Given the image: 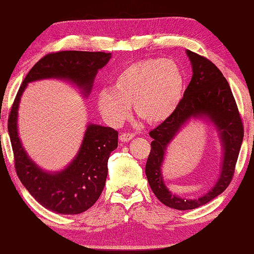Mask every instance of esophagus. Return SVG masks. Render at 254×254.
<instances>
[{"label": "esophagus", "instance_id": "obj_1", "mask_svg": "<svg viewBox=\"0 0 254 254\" xmlns=\"http://www.w3.org/2000/svg\"><path fill=\"white\" fill-rule=\"evenodd\" d=\"M119 137L121 142H128V141L134 137V134H132V133H121Z\"/></svg>", "mask_w": 254, "mask_h": 254}]
</instances>
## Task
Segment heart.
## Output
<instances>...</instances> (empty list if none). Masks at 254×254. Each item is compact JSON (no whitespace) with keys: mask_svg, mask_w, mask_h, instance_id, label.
<instances>
[{"mask_svg":"<svg viewBox=\"0 0 254 254\" xmlns=\"http://www.w3.org/2000/svg\"><path fill=\"white\" fill-rule=\"evenodd\" d=\"M185 75L170 59L147 58L130 64L114 78L113 87L101 88L96 104L111 127H120L131 113L150 123L162 122L174 114L183 100Z\"/></svg>","mask_w":254,"mask_h":254,"instance_id":"heart-1","label":"heart"}]
</instances>
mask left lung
I'll use <instances>...</instances> for the list:
<instances>
[{
	"mask_svg": "<svg viewBox=\"0 0 254 254\" xmlns=\"http://www.w3.org/2000/svg\"><path fill=\"white\" fill-rule=\"evenodd\" d=\"M186 54L192 68L190 83L174 114L150 131L153 141L145 165V175L153 194L162 204L179 210L200 207L225 190L233 177L244 134L233 94L221 70L203 56L190 50H186ZM192 118L213 123L220 136L223 158L220 177L211 190L198 199L186 200L166 188L161 169L168 145Z\"/></svg>",
	"mask_w": 254,
	"mask_h": 254,
	"instance_id": "obj_1",
	"label": "left lung"
}]
</instances>
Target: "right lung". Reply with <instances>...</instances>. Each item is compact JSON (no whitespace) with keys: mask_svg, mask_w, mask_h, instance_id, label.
<instances>
[{"mask_svg":"<svg viewBox=\"0 0 254 254\" xmlns=\"http://www.w3.org/2000/svg\"><path fill=\"white\" fill-rule=\"evenodd\" d=\"M111 54L91 51H58L41 58L25 76L8 115V134L14 153L18 177L34 199L45 208L64 215L80 214L96 203L105 186L107 161L118 148L119 132L88 123L76 157L65 169L46 171L31 160L18 132L21 96L29 83L56 78L70 81L87 97L97 71L111 59Z\"/></svg>","mask_w":254,"mask_h":254,"instance_id":"add662e5","label":"right lung"}]
</instances>
